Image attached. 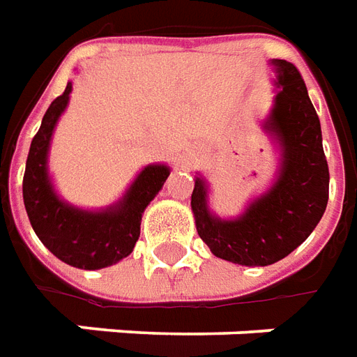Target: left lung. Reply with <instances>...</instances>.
I'll list each match as a JSON object with an SVG mask.
<instances>
[{"instance_id":"left-lung-1","label":"left lung","mask_w":357,"mask_h":357,"mask_svg":"<svg viewBox=\"0 0 357 357\" xmlns=\"http://www.w3.org/2000/svg\"><path fill=\"white\" fill-rule=\"evenodd\" d=\"M280 90L265 130L282 148L280 174L246 213L221 221L207 209V188L196 178L192 211L199 238L213 255L238 265H271L287 257L317 227L328 202V165L321 123L300 70L284 59L273 61Z\"/></svg>"}]
</instances>
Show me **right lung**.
<instances>
[{
	"instance_id": "add662e5",
	"label": "right lung",
	"mask_w": 357,
	"mask_h": 357,
	"mask_svg": "<svg viewBox=\"0 0 357 357\" xmlns=\"http://www.w3.org/2000/svg\"><path fill=\"white\" fill-rule=\"evenodd\" d=\"M73 84L45 111L42 126L32 138L22 178V199L30 225L50 252L78 269H102L130 254L140 236L146 206L161 190L169 167L150 165L136 176L125 198L105 211H82L57 198L47 176V148L55 123L67 103Z\"/></svg>"
}]
</instances>
